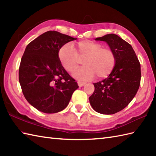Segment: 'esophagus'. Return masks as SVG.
Segmentation results:
<instances>
[{"instance_id":"obj_1","label":"esophagus","mask_w":156,"mask_h":156,"mask_svg":"<svg viewBox=\"0 0 156 156\" xmlns=\"http://www.w3.org/2000/svg\"><path fill=\"white\" fill-rule=\"evenodd\" d=\"M78 84L79 87H83L84 85H85V84H86V82H81V81H78Z\"/></svg>"}]
</instances>
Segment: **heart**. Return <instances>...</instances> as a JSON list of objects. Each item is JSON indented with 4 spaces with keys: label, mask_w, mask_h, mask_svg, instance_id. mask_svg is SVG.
I'll use <instances>...</instances> for the list:
<instances>
[{
    "label": "heart",
    "mask_w": 156,
    "mask_h": 156,
    "mask_svg": "<svg viewBox=\"0 0 156 156\" xmlns=\"http://www.w3.org/2000/svg\"><path fill=\"white\" fill-rule=\"evenodd\" d=\"M58 58L62 66L68 72H74L84 59L82 67L76 71L74 76L82 80H90L97 75L98 78H105L115 67L117 58L110 48H102L100 43L83 40L76 43L75 49L65 44L59 49Z\"/></svg>",
    "instance_id": "b5f03b06"
}]
</instances>
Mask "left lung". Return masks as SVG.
Masks as SVG:
<instances>
[{
    "label": "left lung",
    "instance_id": "left-lung-1",
    "mask_svg": "<svg viewBox=\"0 0 156 156\" xmlns=\"http://www.w3.org/2000/svg\"><path fill=\"white\" fill-rule=\"evenodd\" d=\"M106 41L115 53V67L107 78L94 83V91L90 97L95 111L112 115L130 103L140 86L141 66L132 46L115 34L95 39Z\"/></svg>",
    "mask_w": 156,
    "mask_h": 156
}]
</instances>
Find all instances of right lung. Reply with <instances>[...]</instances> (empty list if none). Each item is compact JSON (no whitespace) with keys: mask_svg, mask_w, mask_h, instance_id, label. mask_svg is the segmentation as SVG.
Instances as JSON below:
<instances>
[{"mask_svg":"<svg viewBox=\"0 0 156 156\" xmlns=\"http://www.w3.org/2000/svg\"><path fill=\"white\" fill-rule=\"evenodd\" d=\"M76 39L49 31L26 47L19 66V80L26 100L38 111L55 113L64 110L78 88L58 58L59 49Z\"/></svg>","mask_w":156,"mask_h":156,"instance_id":"1","label":"right lung"}]
</instances>
